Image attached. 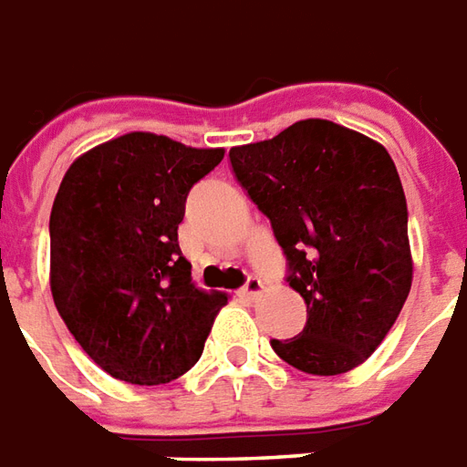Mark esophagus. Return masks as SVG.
I'll list each match as a JSON object with an SVG mask.
<instances>
[{"label":"esophagus","instance_id":"1","mask_svg":"<svg viewBox=\"0 0 467 467\" xmlns=\"http://www.w3.org/2000/svg\"><path fill=\"white\" fill-rule=\"evenodd\" d=\"M264 292H266L264 281L254 279V276H251V279L246 281V286L241 289V296H246V299H256V296H261Z\"/></svg>","mask_w":467,"mask_h":467}]
</instances>
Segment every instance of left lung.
Masks as SVG:
<instances>
[{
    "label": "left lung",
    "instance_id": "1",
    "mask_svg": "<svg viewBox=\"0 0 467 467\" xmlns=\"http://www.w3.org/2000/svg\"><path fill=\"white\" fill-rule=\"evenodd\" d=\"M231 165L269 216L306 327L271 339L306 375H345L382 345L412 286L408 201L392 158L372 138L322 118L231 148Z\"/></svg>",
    "mask_w": 467,
    "mask_h": 467
}]
</instances>
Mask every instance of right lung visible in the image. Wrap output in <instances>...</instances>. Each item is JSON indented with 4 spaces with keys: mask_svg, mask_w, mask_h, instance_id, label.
Instances as JSON below:
<instances>
[{
    "mask_svg": "<svg viewBox=\"0 0 467 467\" xmlns=\"http://www.w3.org/2000/svg\"><path fill=\"white\" fill-rule=\"evenodd\" d=\"M223 153L125 133L82 153L59 183L49 213L52 299L115 379L165 385L186 375L228 302L198 289L178 246L188 191Z\"/></svg>",
    "mask_w": 467,
    "mask_h": 467,
    "instance_id": "obj_1",
    "label": "right lung"
}]
</instances>
